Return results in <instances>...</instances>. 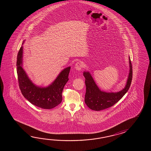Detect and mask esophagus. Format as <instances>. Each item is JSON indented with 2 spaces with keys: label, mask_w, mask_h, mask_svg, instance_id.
Instances as JSON below:
<instances>
[{
  "label": "esophagus",
  "mask_w": 151,
  "mask_h": 151,
  "mask_svg": "<svg viewBox=\"0 0 151 151\" xmlns=\"http://www.w3.org/2000/svg\"><path fill=\"white\" fill-rule=\"evenodd\" d=\"M83 68V64L81 63H80V62L77 63L76 65H75V66H74L75 69L77 70V71H80Z\"/></svg>",
  "instance_id": "34e87169"
}]
</instances>
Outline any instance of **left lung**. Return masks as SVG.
Wrapping results in <instances>:
<instances>
[{"label": "left lung", "mask_w": 151, "mask_h": 151, "mask_svg": "<svg viewBox=\"0 0 151 151\" xmlns=\"http://www.w3.org/2000/svg\"><path fill=\"white\" fill-rule=\"evenodd\" d=\"M128 60L129 70L125 86L118 92H107L100 90L90 72L83 71V75L85 78L86 87L85 103L90 109L99 111L109 108L121 99L128 91L132 79V66L129 56Z\"/></svg>", "instance_id": "8db88e82"}]
</instances>
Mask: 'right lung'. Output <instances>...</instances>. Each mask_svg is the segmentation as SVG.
I'll return each mask as SVG.
<instances>
[{"mask_svg": "<svg viewBox=\"0 0 151 151\" xmlns=\"http://www.w3.org/2000/svg\"><path fill=\"white\" fill-rule=\"evenodd\" d=\"M23 42L17 55V72L20 89L23 96L35 106L44 109H51L62 101V92L68 80L71 66L65 68L59 73L55 80L47 86L35 85L29 78L23 68Z\"/></svg>", "mask_w": 151, "mask_h": 151, "instance_id": "obj_1", "label": "right lung"}]
</instances>
